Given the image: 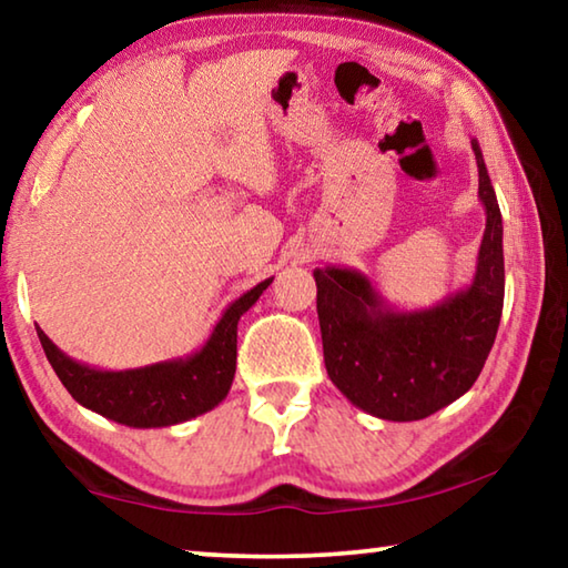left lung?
<instances>
[{
    "instance_id": "8db88e82",
    "label": "left lung",
    "mask_w": 568,
    "mask_h": 568,
    "mask_svg": "<svg viewBox=\"0 0 568 568\" xmlns=\"http://www.w3.org/2000/svg\"><path fill=\"white\" fill-rule=\"evenodd\" d=\"M478 200L486 230L470 285L398 311L355 267H315L325 371L355 408L383 420H420L474 386L504 311V225L478 140Z\"/></svg>"
}]
</instances>
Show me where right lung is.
Here are the masks:
<instances>
[{
  "label": "right lung",
  "mask_w": 568,
  "mask_h": 568,
  "mask_svg": "<svg viewBox=\"0 0 568 568\" xmlns=\"http://www.w3.org/2000/svg\"><path fill=\"white\" fill-rule=\"evenodd\" d=\"M273 277L257 283L225 307L205 345L185 358L130 371L92 368L62 353L37 325V335L57 378L80 406L130 428H162L190 420L223 403L235 378L237 321L255 305Z\"/></svg>",
  "instance_id": "1"
}]
</instances>
